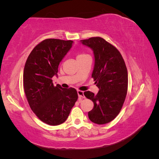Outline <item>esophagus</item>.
Returning a JSON list of instances; mask_svg holds the SVG:
<instances>
[{
  "label": "esophagus",
  "instance_id": "obj_1",
  "mask_svg": "<svg viewBox=\"0 0 159 159\" xmlns=\"http://www.w3.org/2000/svg\"><path fill=\"white\" fill-rule=\"evenodd\" d=\"M77 93H78V95H79V98H85L84 93H83V91L79 90L77 91Z\"/></svg>",
  "mask_w": 159,
  "mask_h": 159
}]
</instances>
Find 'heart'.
Listing matches in <instances>:
<instances>
[{
	"label": "heart",
	"mask_w": 159,
	"mask_h": 159,
	"mask_svg": "<svg viewBox=\"0 0 159 159\" xmlns=\"http://www.w3.org/2000/svg\"><path fill=\"white\" fill-rule=\"evenodd\" d=\"M87 55H88L87 54H85V53H84V52H80V53H79V54H78V55H77L76 58H77V60H78V59L84 57H85V56H87Z\"/></svg>",
	"instance_id": "b5f03b06"
}]
</instances>
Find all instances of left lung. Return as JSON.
<instances>
[{"instance_id":"left-lung-1","label":"left lung","mask_w":159,"mask_h":159,"mask_svg":"<svg viewBox=\"0 0 159 159\" xmlns=\"http://www.w3.org/2000/svg\"><path fill=\"white\" fill-rule=\"evenodd\" d=\"M93 50L95 66L92 78L99 88L95 95L85 91L84 95L94 103L88 112L91 121L102 125L111 122L119 114L128 91V71L121 54L101 37L80 41Z\"/></svg>"}]
</instances>
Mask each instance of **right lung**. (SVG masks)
<instances>
[{
	"mask_svg": "<svg viewBox=\"0 0 159 159\" xmlns=\"http://www.w3.org/2000/svg\"><path fill=\"white\" fill-rule=\"evenodd\" d=\"M72 43L70 40H43L35 46L26 61L23 86L26 99L36 116L48 125L65 121L78 99L75 88L55 86L52 80Z\"/></svg>",
	"mask_w": 159,
	"mask_h": 159,
	"instance_id": "obj_1",
	"label": "right lung"
}]
</instances>
